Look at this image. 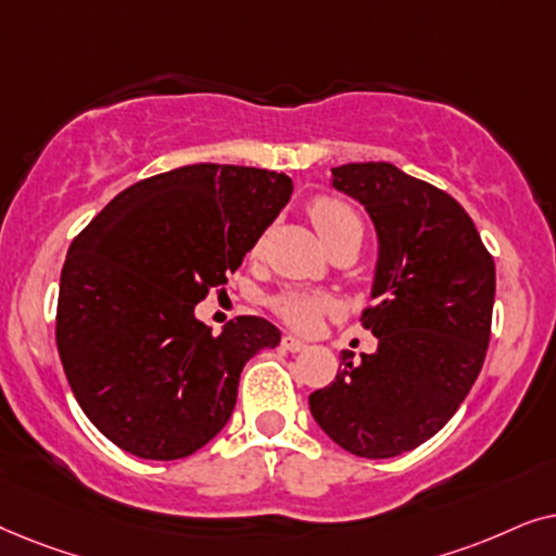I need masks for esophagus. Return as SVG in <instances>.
Segmentation results:
<instances>
[{
  "label": "esophagus",
  "instance_id": "1",
  "mask_svg": "<svg viewBox=\"0 0 556 556\" xmlns=\"http://www.w3.org/2000/svg\"><path fill=\"white\" fill-rule=\"evenodd\" d=\"M282 345H285V351H290V353H300V351H305V348H307L305 340H300L294 336H285Z\"/></svg>",
  "mask_w": 556,
  "mask_h": 556
}]
</instances>
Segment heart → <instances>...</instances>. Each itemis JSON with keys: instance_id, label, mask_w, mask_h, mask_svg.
<instances>
[{"instance_id": "1", "label": "heart", "mask_w": 556, "mask_h": 556, "mask_svg": "<svg viewBox=\"0 0 556 556\" xmlns=\"http://www.w3.org/2000/svg\"><path fill=\"white\" fill-rule=\"evenodd\" d=\"M309 220H313L317 233L325 241V247L348 236H364L361 216L353 211V205L332 195H320L307 205ZM271 309L294 330H315L317 323L332 309V300L317 292L305 290H282L271 298Z\"/></svg>"}]
</instances>
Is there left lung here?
<instances>
[{
    "instance_id": "obj_1",
    "label": "left lung",
    "mask_w": 556,
    "mask_h": 556,
    "mask_svg": "<svg viewBox=\"0 0 556 556\" xmlns=\"http://www.w3.org/2000/svg\"><path fill=\"white\" fill-rule=\"evenodd\" d=\"M332 188L358 201L379 236L361 323L374 353H343L336 381L309 394L323 432L348 453L383 460L447 425L483 368L495 264L453 195L391 162L332 167Z\"/></svg>"
}]
</instances>
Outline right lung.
<instances>
[{"instance_id": "1", "label": "right lung", "mask_w": 556, "mask_h": 556, "mask_svg": "<svg viewBox=\"0 0 556 556\" xmlns=\"http://www.w3.org/2000/svg\"><path fill=\"white\" fill-rule=\"evenodd\" d=\"M290 195L285 173L201 162L122 190L73 239L58 353L80 409L116 447L177 460L226 427L243 366L282 332L241 315L213 336L195 305L228 282Z\"/></svg>"}]
</instances>
